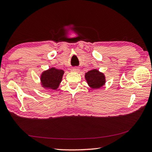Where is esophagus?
<instances>
[{
    "mask_svg": "<svg viewBox=\"0 0 152 152\" xmlns=\"http://www.w3.org/2000/svg\"><path fill=\"white\" fill-rule=\"evenodd\" d=\"M72 71H73V72H79L80 71V69H79V68L75 67V68H73L72 69Z\"/></svg>",
    "mask_w": 152,
    "mask_h": 152,
    "instance_id": "obj_1",
    "label": "esophagus"
}]
</instances>
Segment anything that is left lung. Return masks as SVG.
Returning a JSON list of instances; mask_svg holds the SVG:
<instances>
[{"label": "left lung", "instance_id": "1", "mask_svg": "<svg viewBox=\"0 0 152 152\" xmlns=\"http://www.w3.org/2000/svg\"><path fill=\"white\" fill-rule=\"evenodd\" d=\"M85 79L90 89H100L105 84L106 79L104 73L97 69H93L85 73Z\"/></svg>", "mask_w": 152, "mask_h": 152}]
</instances>
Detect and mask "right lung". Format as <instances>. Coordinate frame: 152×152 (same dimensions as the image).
I'll return each instance as SVG.
<instances>
[{"instance_id": "add662e5", "label": "right lung", "mask_w": 152, "mask_h": 152, "mask_svg": "<svg viewBox=\"0 0 152 152\" xmlns=\"http://www.w3.org/2000/svg\"><path fill=\"white\" fill-rule=\"evenodd\" d=\"M64 72L63 69L51 67L40 75V84L47 90H56L62 81Z\"/></svg>"}]
</instances>
